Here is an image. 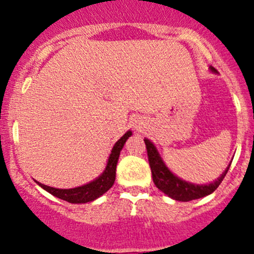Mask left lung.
<instances>
[{
  "label": "left lung",
  "mask_w": 254,
  "mask_h": 254,
  "mask_svg": "<svg viewBox=\"0 0 254 254\" xmlns=\"http://www.w3.org/2000/svg\"><path fill=\"white\" fill-rule=\"evenodd\" d=\"M210 70L213 73L216 72L215 68L212 67H210ZM144 141L145 145H146L151 173H152V179L156 187H157L159 190H162L164 194L169 196V198L174 199V200L190 201L211 194L213 190L219 186V184L223 181L224 176H226L228 169H229L230 164H232V162H230V163L228 164V167L226 168V170L221 174V176L216 179L215 181L210 182V184H192V182L182 180V179L176 176L175 174L167 167L163 158L159 155L157 147L155 146V144H153L152 141L149 140L147 138H145Z\"/></svg>",
  "instance_id": "left-lung-1"
}]
</instances>
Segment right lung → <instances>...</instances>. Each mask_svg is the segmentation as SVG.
I'll return each instance as SVG.
<instances>
[{"label":"right lung","instance_id":"right-lung-1","mask_svg":"<svg viewBox=\"0 0 254 254\" xmlns=\"http://www.w3.org/2000/svg\"><path fill=\"white\" fill-rule=\"evenodd\" d=\"M132 135V130H127L118 141L113 146L112 152H110L109 158H108L107 165H105L103 173L96 178L95 180L90 181L89 184H85L82 186L74 187V189H55V187L47 186L41 182L36 181L37 185L49 192L56 198L62 199V200L68 201L72 204H85L89 201L96 200L101 195H103L107 190H109L113 187L114 182L116 178V165L120 157V152H121L122 147L126 144V140Z\"/></svg>","mask_w":254,"mask_h":254}]
</instances>
